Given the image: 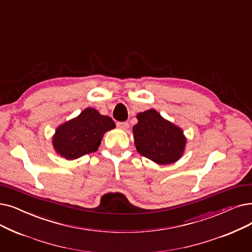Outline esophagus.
I'll list each match as a JSON object with an SVG mask.
<instances>
[{
  "label": "esophagus",
  "mask_w": 252,
  "mask_h": 252,
  "mask_svg": "<svg viewBox=\"0 0 252 252\" xmlns=\"http://www.w3.org/2000/svg\"><path fill=\"white\" fill-rule=\"evenodd\" d=\"M117 125V126L119 127V128H123V129H126V128H128V126H129V125H128V123H126V122H122V123H117L116 124Z\"/></svg>",
  "instance_id": "obj_1"
}]
</instances>
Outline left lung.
Segmentation results:
<instances>
[{
	"label": "left lung",
	"instance_id": "8db88e82",
	"mask_svg": "<svg viewBox=\"0 0 252 252\" xmlns=\"http://www.w3.org/2000/svg\"><path fill=\"white\" fill-rule=\"evenodd\" d=\"M137 119L133 133L139 153L159 165L181 158L187 139L180 127L163 119L155 109L139 113Z\"/></svg>",
	"mask_w": 252,
	"mask_h": 252
}]
</instances>
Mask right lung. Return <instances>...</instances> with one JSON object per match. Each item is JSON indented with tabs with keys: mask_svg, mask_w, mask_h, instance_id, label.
Masks as SVG:
<instances>
[{
	"mask_svg": "<svg viewBox=\"0 0 252 252\" xmlns=\"http://www.w3.org/2000/svg\"><path fill=\"white\" fill-rule=\"evenodd\" d=\"M115 127L111 117L86 108L77 117L57 128L52 143L60 156L75 159L97 150L103 135Z\"/></svg>",
	"mask_w": 252,
	"mask_h": 252,
	"instance_id": "right-lung-1",
	"label": "right lung"
}]
</instances>
